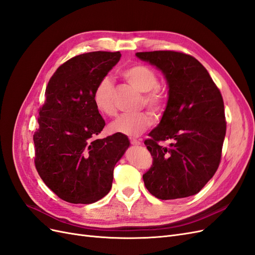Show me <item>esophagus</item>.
<instances>
[{"label":"esophagus","mask_w":255,"mask_h":255,"mask_svg":"<svg viewBox=\"0 0 255 255\" xmlns=\"http://www.w3.org/2000/svg\"><path fill=\"white\" fill-rule=\"evenodd\" d=\"M129 142L133 145H140L141 141L139 139H135V138H129Z\"/></svg>","instance_id":"esophagus-1"}]
</instances>
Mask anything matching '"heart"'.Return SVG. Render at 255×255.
I'll return each mask as SVG.
<instances>
[{
  "mask_svg": "<svg viewBox=\"0 0 255 255\" xmlns=\"http://www.w3.org/2000/svg\"><path fill=\"white\" fill-rule=\"evenodd\" d=\"M121 76L130 86L142 92L140 105L145 106L153 114L163 112L168 101V91L163 85L158 84L157 73L152 68L136 64L121 71ZM92 101L99 113L113 117L117 113L115 104V86L112 79L100 80L92 94ZM152 125L149 113L141 112L134 115H122L110 127L113 133L126 136H138L145 132Z\"/></svg>",
  "mask_w": 255,
  "mask_h": 255,
  "instance_id": "obj_1",
  "label": "heart"
}]
</instances>
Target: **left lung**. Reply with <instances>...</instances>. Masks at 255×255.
I'll list each match as a JSON object with an SVG mask.
<instances>
[{"instance_id": "1", "label": "left lung", "mask_w": 255, "mask_h": 255, "mask_svg": "<svg viewBox=\"0 0 255 255\" xmlns=\"http://www.w3.org/2000/svg\"><path fill=\"white\" fill-rule=\"evenodd\" d=\"M160 69L169 85L163 118L144 140L153 158L142 179L161 200L196 195L220 164L227 121L221 92L198 59L177 51L138 52ZM170 140L168 147L162 142Z\"/></svg>"}]
</instances>
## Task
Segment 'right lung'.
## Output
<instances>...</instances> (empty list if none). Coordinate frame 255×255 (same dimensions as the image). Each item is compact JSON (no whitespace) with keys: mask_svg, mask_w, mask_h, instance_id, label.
I'll return each instance as SVG.
<instances>
[{"mask_svg":"<svg viewBox=\"0 0 255 255\" xmlns=\"http://www.w3.org/2000/svg\"><path fill=\"white\" fill-rule=\"evenodd\" d=\"M120 57L119 51L80 54L60 65L48 83L33 136L35 167L64 201L90 204L109 194L115 165L129 144L117 133L94 139L105 121L92 94Z\"/></svg>","mask_w":255,"mask_h":255,"instance_id":"1","label":"right lung"}]
</instances>
